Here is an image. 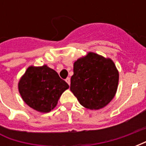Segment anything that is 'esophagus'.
<instances>
[{
	"label": "esophagus",
	"mask_w": 146,
	"mask_h": 146,
	"mask_svg": "<svg viewBox=\"0 0 146 146\" xmlns=\"http://www.w3.org/2000/svg\"><path fill=\"white\" fill-rule=\"evenodd\" d=\"M66 81L67 84H68L69 85H70V77H68V78H66Z\"/></svg>",
	"instance_id": "obj_1"
}]
</instances>
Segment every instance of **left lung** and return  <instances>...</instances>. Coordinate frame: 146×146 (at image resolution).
I'll return each mask as SVG.
<instances>
[{
  "label": "left lung",
  "instance_id": "1",
  "mask_svg": "<svg viewBox=\"0 0 146 146\" xmlns=\"http://www.w3.org/2000/svg\"><path fill=\"white\" fill-rule=\"evenodd\" d=\"M118 83L119 72L110 58L90 51L73 63L70 90L87 109L106 106L116 95Z\"/></svg>",
  "mask_w": 146,
  "mask_h": 146
}]
</instances>
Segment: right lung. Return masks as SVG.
<instances>
[{
	"mask_svg": "<svg viewBox=\"0 0 146 146\" xmlns=\"http://www.w3.org/2000/svg\"><path fill=\"white\" fill-rule=\"evenodd\" d=\"M70 88L56 71L47 65L30 66L21 76L18 88L24 102L40 113H49L62 94Z\"/></svg>",
	"mask_w": 146,
	"mask_h": 146,
	"instance_id": "obj_1",
	"label": "right lung"
}]
</instances>
